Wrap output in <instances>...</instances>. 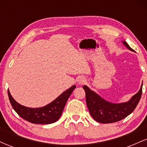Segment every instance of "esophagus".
Here are the masks:
<instances>
[{
	"mask_svg": "<svg viewBox=\"0 0 147 147\" xmlns=\"http://www.w3.org/2000/svg\"><path fill=\"white\" fill-rule=\"evenodd\" d=\"M77 82L79 84H84L86 83V79L84 78V77H79V78L77 79Z\"/></svg>",
	"mask_w": 147,
	"mask_h": 147,
	"instance_id": "34e87169",
	"label": "esophagus"
}]
</instances>
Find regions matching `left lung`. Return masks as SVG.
<instances>
[{"label":"left lung","mask_w":147,"mask_h":147,"mask_svg":"<svg viewBox=\"0 0 147 147\" xmlns=\"http://www.w3.org/2000/svg\"><path fill=\"white\" fill-rule=\"evenodd\" d=\"M123 43L130 50L134 51L126 41H123ZM83 88L86 92V102L91 116L97 122L103 124L118 122L129 115L137 106L142 93V84L140 90L129 102L113 104L104 100L86 86H84Z\"/></svg>","instance_id":"1"}]
</instances>
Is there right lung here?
<instances>
[{
	"mask_svg": "<svg viewBox=\"0 0 147 147\" xmlns=\"http://www.w3.org/2000/svg\"><path fill=\"white\" fill-rule=\"evenodd\" d=\"M75 88V86H72L52 102L37 109H32L21 105L11 97L9 90L7 92L10 104L20 117L33 124H48L57 122L59 119L69 97Z\"/></svg>",
	"mask_w": 147,
	"mask_h": 147,
	"instance_id": "1",
	"label": "right lung"
}]
</instances>
